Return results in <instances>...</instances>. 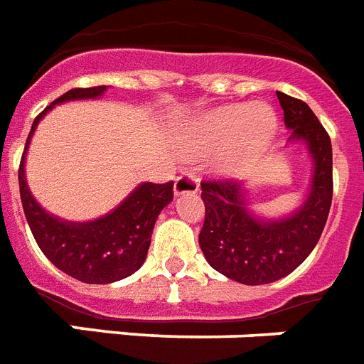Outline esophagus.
Instances as JSON below:
<instances>
[{
	"mask_svg": "<svg viewBox=\"0 0 364 364\" xmlns=\"http://www.w3.org/2000/svg\"><path fill=\"white\" fill-rule=\"evenodd\" d=\"M199 191V180L196 174L182 173L174 180V196H184V193H196Z\"/></svg>",
	"mask_w": 364,
	"mask_h": 364,
	"instance_id": "esophagus-1",
	"label": "esophagus"
}]
</instances>
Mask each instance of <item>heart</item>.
Returning a JSON list of instances; mask_svg holds the SVG:
<instances>
[{"label":"heart","mask_w":364,"mask_h":364,"mask_svg":"<svg viewBox=\"0 0 364 364\" xmlns=\"http://www.w3.org/2000/svg\"><path fill=\"white\" fill-rule=\"evenodd\" d=\"M276 133L274 112L264 105H235L203 114L191 126V139L205 148L225 146L218 171L229 176L242 173Z\"/></svg>","instance_id":"obj_1"}]
</instances>
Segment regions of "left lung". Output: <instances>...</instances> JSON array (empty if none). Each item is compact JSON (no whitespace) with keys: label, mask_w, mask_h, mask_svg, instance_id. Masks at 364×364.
<instances>
[{"label":"left lung","mask_w":364,"mask_h":364,"mask_svg":"<svg viewBox=\"0 0 364 364\" xmlns=\"http://www.w3.org/2000/svg\"><path fill=\"white\" fill-rule=\"evenodd\" d=\"M289 141L304 142L312 158L310 190L297 210L263 220L248 210L240 182L205 180V223L199 246L212 269L246 286L270 284L297 269L316 248L333 200V146L318 116L304 101L276 92Z\"/></svg>","instance_id":"left-lung-1"}]
</instances>
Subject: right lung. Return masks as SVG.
Here are the masks:
<instances>
[{
    "label": "right lung",
    "instance_id": "right-lung-1",
    "mask_svg": "<svg viewBox=\"0 0 364 364\" xmlns=\"http://www.w3.org/2000/svg\"><path fill=\"white\" fill-rule=\"evenodd\" d=\"M107 86L73 88L50 103L33 120L20 159L18 184L26 220L41 252L71 278L84 284H112L141 269L150 248L154 223L159 212L173 200V180L167 184L144 182L116 206L114 210L92 222H65L43 208L31 196L26 182L24 164L31 136L48 110L58 103L95 100Z\"/></svg>",
    "mask_w": 364,
    "mask_h": 364
}]
</instances>
